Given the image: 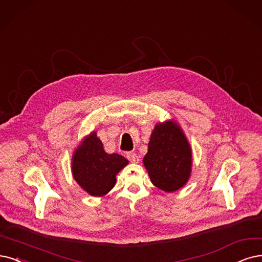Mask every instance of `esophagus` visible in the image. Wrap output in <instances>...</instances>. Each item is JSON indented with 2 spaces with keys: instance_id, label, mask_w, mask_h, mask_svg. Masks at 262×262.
<instances>
[{
  "instance_id": "obj_1",
  "label": "esophagus",
  "mask_w": 262,
  "mask_h": 262,
  "mask_svg": "<svg viewBox=\"0 0 262 262\" xmlns=\"http://www.w3.org/2000/svg\"><path fill=\"white\" fill-rule=\"evenodd\" d=\"M127 159H128V161L129 162H132V163H138V161H139V158H138V156L136 153H134V152H128L127 153Z\"/></svg>"
}]
</instances>
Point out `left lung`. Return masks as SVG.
I'll return each mask as SVG.
<instances>
[{
	"label": "left lung",
	"mask_w": 262,
	"mask_h": 262,
	"mask_svg": "<svg viewBox=\"0 0 262 262\" xmlns=\"http://www.w3.org/2000/svg\"><path fill=\"white\" fill-rule=\"evenodd\" d=\"M143 164L153 185L165 192L177 191L188 181L192 153L186 136L176 124L167 122L156 126Z\"/></svg>",
	"instance_id": "1"
}]
</instances>
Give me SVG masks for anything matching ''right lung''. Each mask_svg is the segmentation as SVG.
Masks as SVG:
<instances>
[{"label": "right lung", "mask_w": 262, "mask_h": 262, "mask_svg": "<svg viewBox=\"0 0 262 262\" xmlns=\"http://www.w3.org/2000/svg\"><path fill=\"white\" fill-rule=\"evenodd\" d=\"M72 160L74 179L93 196L106 194L115 185L116 173L128 163L120 154L105 153L96 133L83 141Z\"/></svg>", "instance_id": "add662e5"}]
</instances>
